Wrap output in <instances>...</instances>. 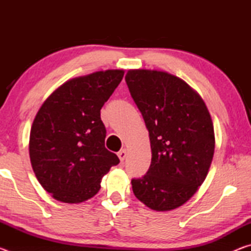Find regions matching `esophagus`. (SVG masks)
I'll list each match as a JSON object with an SVG mask.
<instances>
[{
    "label": "esophagus",
    "instance_id": "1",
    "mask_svg": "<svg viewBox=\"0 0 251 251\" xmlns=\"http://www.w3.org/2000/svg\"><path fill=\"white\" fill-rule=\"evenodd\" d=\"M118 157H120V159H121V161H123L124 160L125 158H126V156H127V151H126V150H122V151H118Z\"/></svg>",
    "mask_w": 251,
    "mask_h": 251
}]
</instances>
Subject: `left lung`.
I'll return each instance as SVG.
<instances>
[{"mask_svg": "<svg viewBox=\"0 0 251 251\" xmlns=\"http://www.w3.org/2000/svg\"><path fill=\"white\" fill-rule=\"evenodd\" d=\"M150 133L151 163L131 180L136 198L156 211L184 205L206 179L215 131L205 101L185 80L167 72L129 70L125 76Z\"/></svg>", "mask_w": 251, "mask_h": 251, "instance_id": "1", "label": "left lung"}]
</instances>
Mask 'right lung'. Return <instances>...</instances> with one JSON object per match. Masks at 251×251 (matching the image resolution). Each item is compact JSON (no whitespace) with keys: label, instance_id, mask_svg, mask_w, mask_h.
I'll return each instance as SVG.
<instances>
[{"label":"right lung","instance_id":"add662e5","mask_svg":"<svg viewBox=\"0 0 251 251\" xmlns=\"http://www.w3.org/2000/svg\"><path fill=\"white\" fill-rule=\"evenodd\" d=\"M123 76L124 70H106L69 79L36 113L29 158L37 180L56 201L79 203L94 197L101 178L120 163L105 148L100 109Z\"/></svg>","mask_w":251,"mask_h":251}]
</instances>
